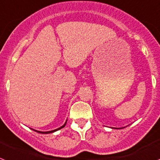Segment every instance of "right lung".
<instances>
[{"label": "right lung", "instance_id": "1", "mask_svg": "<svg viewBox=\"0 0 160 160\" xmlns=\"http://www.w3.org/2000/svg\"><path fill=\"white\" fill-rule=\"evenodd\" d=\"M66 123H67V122H65V124L63 125V126H61V127H59V128L56 129V130H51V131H47V132H41V131H37V132H38V133H41V134H50V133H53V132L56 131V130H60V129H62V128H63V127H64V126H65V125H66Z\"/></svg>", "mask_w": 160, "mask_h": 160}]
</instances>
